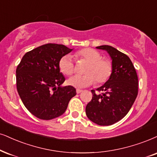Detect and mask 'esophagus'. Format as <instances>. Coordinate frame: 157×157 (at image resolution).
Instances as JSON below:
<instances>
[{
	"instance_id": "obj_1",
	"label": "esophagus",
	"mask_w": 157,
	"mask_h": 157,
	"mask_svg": "<svg viewBox=\"0 0 157 157\" xmlns=\"http://www.w3.org/2000/svg\"><path fill=\"white\" fill-rule=\"evenodd\" d=\"M76 92H77V93H80L82 92V90H80V89H77Z\"/></svg>"
}]
</instances>
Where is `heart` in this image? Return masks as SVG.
Masks as SVG:
<instances>
[{
  "mask_svg": "<svg viewBox=\"0 0 157 157\" xmlns=\"http://www.w3.org/2000/svg\"><path fill=\"white\" fill-rule=\"evenodd\" d=\"M77 59H82L88 62L85 67L86 75L80 76L75 75L69 79L68 84L77 88H85L96 82L101 84L106 82L109 79L112 72V65L108 59H102V56L98 51L90 48H82L75 53ZM59 69L63 74L70 76L75 72V64L70 55H65L61 57L59 62Z\"/></svg>",
  "mask_w": 157,
  "mask_h": 157,
  "instance_id": "1",
  "label": "heart"
}]
</instances>
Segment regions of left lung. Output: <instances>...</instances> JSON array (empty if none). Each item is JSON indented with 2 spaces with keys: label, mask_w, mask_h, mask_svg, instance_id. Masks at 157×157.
<instances>
[{
  "label": "left lung",
  "mask_w": 157,
  "mask_h": 157,
  "mask_svg": "<svg viewBox=\"0 0 157 157\" xmlns=\"http://www.w3.org/2000/svg\"><path fill=\"white\" fill-rule=\"evenodd\" d=\"M96 48L106 51L112 59V72L108 80L94 90L87 104L88 118L98 125L107 126L122 120L128 114L138 96V80L136 69L128 56L110 45Z\"/></svg>",
  "instance_id": "left-lung-1"
}]
</instances>
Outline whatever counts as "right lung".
Here are the masks:
<instances>
[{
  "instance_id": "add662e5",
  "label": "right lung",
  "mask_w": 157,
  "mask_h": 157,
  "mask_svg": "<svg viewBox=\"0 0 157 157\" xmlns=\"http://www.w3.org/2000/svg\"><path fill=\"white\" fill-rule=\"evenodd\" d=\"M72 50L64 45L48 43L26 53L18 65V93L36 117L49 120L61 116L76 95L74 87L61 86L65 77L59 67L61 57Z\"/></svg>"
}]
</instances>
